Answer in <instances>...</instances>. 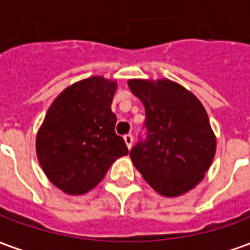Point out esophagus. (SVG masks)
I'll list each match as a JSON object with an SVG mask.
<instances>
[{
  "instance_id": "34e87169",
  "label": "esophagus",
  "mask_w": 250,
  "mask_h": 250,
  "mask_svg": "<svg viewBox=\"0 0 250 250\" xmlns=\"http://www.w3.org/2000/svg\"><path fill=\"white\" fill-rule=\"evenodd\" d=\"M125 145H127V147H128V148H131V147H132V142H134V139H132V135H131V134H127V135H125Z\"/></svg>"
}]
</instances>
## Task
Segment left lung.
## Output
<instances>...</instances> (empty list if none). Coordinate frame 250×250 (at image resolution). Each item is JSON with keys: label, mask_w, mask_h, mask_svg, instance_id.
<instances>
[{"label": "left lung", "mask_w": 250, "mask_h": 250, "mask_svg": "<svg viewBox=\"0 0 250 250\" xmlns=\"http://www.w3.org/2000/svg\"><path fill=\"white\" fill-rule=\"evenodd\" d=\"M128 87L145 105L146 141L130 151L146 182L165 197H178L204 179L217 139L197 96L167 79H131Z\"/></svg>", "instance_id": "left-lung-1"}]
</instances>
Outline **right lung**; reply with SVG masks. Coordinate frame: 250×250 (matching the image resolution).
<instances>
[{"label":"right lung","mask_w":250,"mask_h":250,"mask_svg":"<svg viewBox=\"0 0 250 250\" xmlns=\"http://www.w3.org/2000/svg\"><path fill=\"white\" fill-rule=\"evenodd\" d=\"M116 88L115 80L88 77L66 87L46 112L36 151L42 171L64 193L85 194L118 158L128 154L115 132L111 103Z\"/></svg>","instance_id":"add662e5"}]
</instances>
